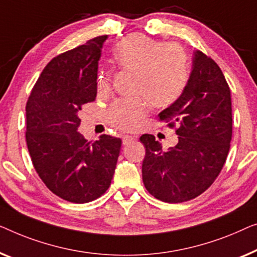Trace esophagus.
I'll list each match as a JSON object with an SVG mask.
<instances>
[{"label":"esophagus","mask_w":257,"mask_h":257,"mask_svg":"<svg viewBox=\"0 0 257 257\" xmlns=\"http://www.w3.org/2000/svg\"><path fill=\"white\" fill-rule=\"evenodd\" d=\"M134 141H136V137H134V136L124 135L123 137H122V143H123V146H127V144L134 142Z\"/></svg>","instance_id":"34e87169"}]
</instances>
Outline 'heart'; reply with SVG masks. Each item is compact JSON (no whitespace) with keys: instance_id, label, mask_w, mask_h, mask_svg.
I'll return each instance as SVG.
<instances>
[{"instance_id":"heart-1","label":"heart","mask_w":257,"mask_h":257,"mask_svg":"<svg viewBox=\"0 0 257 257\" xmlns=\"http://www.w3.org/2000/svg\"><path fill=\"white\" fill-rule=\"evenodd\" d=\"M114 61L122 70L137 74L135 93L142 94L154 107L176 102L189 81L185 52L176 44H165L142 34H132L117 42ZM110 71L101 72L97 92L109 91ZM147 113V101L141 96L115 100L108 110V120L120 129H133Z\"/></svg>"}]
</instances>
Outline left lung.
<instances>
[{"label":"left lung","mask_w":257,"mask_h":257,"mask_svg":"<svg viewBox=\"0 0 257 257\" xmlns=\"http://www.w3.org/2000/svg\"><path fill=\"white\" fill-rule=\"evenodd\" d=\"M169 122L178 143L166 151L154 135L144 134L142 164L144 186L156 199L176 204L205 192L219 176L228 156L233 134L232 99L218 64L197 51L193 70L176 102L158 114Z\"/></svg>","instance_id":"left-lung-1"}]
</instances>
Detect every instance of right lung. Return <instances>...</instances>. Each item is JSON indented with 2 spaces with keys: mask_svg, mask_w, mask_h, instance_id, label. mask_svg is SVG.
Returning <instances> with one entry per match:
<instances>
[{
  "mask_svg": "<svg viewBox=\"0 0 257 257\" xmlns=\"http://www.w3.org/2000/svg\"><path fill=\"white\" fill-rule=\"evenodd\" d=\"M107 36L60 53L39 75L29 96L25 140L32 164L61 199L85 204L110 186L121 140L101 135L88 142L78 132L82 106L95 100L97 61Z\"/></svg>",
  "mask_w": 257,
  "mask_h": 257,
  "instance_id": "add662e5",
  "label": "right lung"
}]
</instances>
